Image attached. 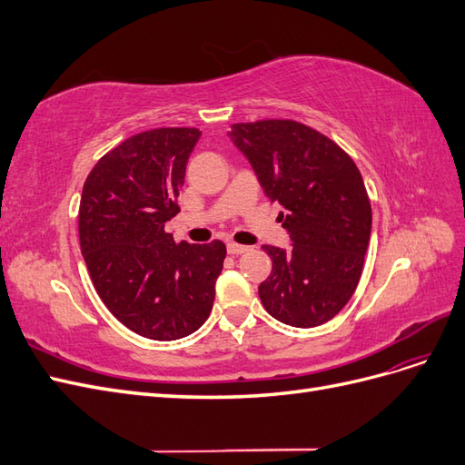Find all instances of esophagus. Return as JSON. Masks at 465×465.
I'll return each instance as SVG.
<instances>
[{
    "label": "esophagus",
    "mask_w": 465,
    "mask_h": 465,
    "mask_svg": "<svg viewBox=\"0 0 465 465\" xmlns=\"http://www.w3.org/2000/svg\"><path fill=\"white\" fill-rule=\"evenodd\" d=\"M227 252L232 256H238V254H244V252H248V246H242V244H236V242H229L227 244Z\"/></svg>",
    "instance_id": "1"
}]
</instances>
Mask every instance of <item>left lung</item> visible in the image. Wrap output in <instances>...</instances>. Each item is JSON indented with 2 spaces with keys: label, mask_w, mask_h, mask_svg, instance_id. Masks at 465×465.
<instances>
[{
  "label": "left lung",
  "mask_w": 465,
  "mask_h": 465,
  "mask_svg": "<svg viewBox=\"0 0 465 465\" xmlns=\"http://www.w3.org/2000/svg\"><path fill=\"white\" fill-rule=\"evenodd\" d=\"M232 143L254 168L291 248L262 246L272 273L258 287L267 312L294 328L331 320L353 297L372 227L367 188L353 159L294 120L232 124Z\"/></svg>",
  "instance_id": "1"
}]
</instances>
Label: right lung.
Returning <instances> with one entry per match:
<instances>
[{
    "label": "right lung",
    "mask_w": 465,
    "mask_h": 465,
    "mask_svg": "<svg viewBox=\"0 0 465 465\" xmlns=\"http://www.w3.org/2000/svg\"><path fill=\"white\" fill-rule=\"evenodd\" d=\"M202 132L135 134L101 157L79 203V242L98 297L125 328L154 341L193 333L215 301L227 246L174 242L186 163Z\"/></svg>",
    "instance_id": "1"
}]
</instances>
